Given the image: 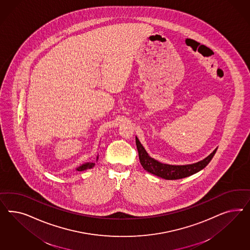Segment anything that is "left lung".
Listing matches in <instances>:
<instances>
[{"mask_svg": "<svg viewBox=\"0 0 250 250\" xmlns=\"http://www.w3.org/2000/svg\"><path fill=\"white\" fill-rule=\"evenodd\" d=\"M136 144L138 150L139 160L145 170L165 180H180L189 177L190 175L195 174L209 164V162L212 160V157L217 150V148H215L208 157L193 164L169 165L161 163L157 159L151 158L136 136Z\"/></svg>", "mask_w": 250, "mask_h": 250, "instance_id": "1", "label": "left lung"}]
</instances>
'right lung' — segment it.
<instances>
[{
  "label": "right lung",
  "mask_w": 250,
  "mask_h": 250,
  "mask_svg": "<svg viewBox=\"0 0 250 250\" xmlns=\"http://www.w3.org/2000/svg\"><path fill=\"white\" fill-rule=\"evenodd\" d=\"M99 156H97V158H96V161L98 160ZM95 165V163L94 162H86V163H84L83 165H81L80 167H78L77 168H76V170H78V171H83V170H86V169H89V168H92Z\"/></svg>",
  "instance_id": "1"
}]
</instances>
